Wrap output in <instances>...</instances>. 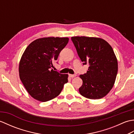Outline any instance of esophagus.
I'll return each mask as SVG.
<instances>
[{
    "label": "esophagus",
    "mask_w": 134,
    "mask_h": 134,
    "mask_svg": "<svg viewBox=\"0 0 134 134\" xmlns=\"http://www.w3.org/2000/svg\"><path fill=\"white\" fill-rule=\"evenodd\" d=\"M69 75L70 78H74L75 76H76V75L74 74H69Z\"/></svg>",
    "instance_id": "1"
}]
</instances>
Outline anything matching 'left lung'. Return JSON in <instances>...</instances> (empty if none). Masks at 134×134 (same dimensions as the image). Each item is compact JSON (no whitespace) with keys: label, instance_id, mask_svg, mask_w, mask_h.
Instances as JSON below:
<instances>
[{"label":"left lung","instance_id":"left-lung-1","mask_svg":"<svg viewBox=\"0 0 134 134\" xmlns=\"http://www.w3.org/2000/svg\"><path fill=\"white\" fill-rule=\"evenodd\" d=\"M71 40L83 64H89L87 72L80 75L83 84L79 92L89 99H99L110 92L115 83L118 65L112 47L104 40L72 37Z\"/></svg>","mask_w":134,"mask_h":134}]
</instances>
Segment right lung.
<instances>
[{"mask_svg": "<svg viewBox=\"0 0 134 134\" xmlns=\"http://www.w3.org/2000/svg\"><path fill=\"white\" fill-rule=\"evenodd\" d=\"M69 38L37 39L28 45L19 65L20 79L33 98L42 102L59 95L68 75L53 71V63L66 46Z\"/></svg>", "mask_w": 134, "mask_h": 134, "instance_id": "obj_1", "label": "right lung"}]
</instances>
